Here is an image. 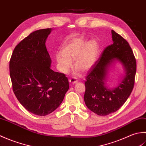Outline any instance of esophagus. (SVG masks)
Masks as SVG:
<instances>
[{"label": "esophagus", "instance_id": "esophagus-1", "mask_svg": "<svg viewBox=\"0 0 146 146\" xmlns=\"http://www.w3.org/2000/svg\"><path fill=\"white\" fill-rule=\"evenodd\" d=\"M69 82L70 83V84H75V83H76V82H78V80H76V78H74V77H73V78H71L70 80H69Z\"/></svg>", "mask_w": 146, "mask_h": 146}]
</instances>
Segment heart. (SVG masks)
I'll use <instances>...</instances> for the list:
<instances>
[{
	"mask_svg": "<svg viewBox=\"0 0 146 146\" xmlns=\"http://www.w3.org/2000/svg\"><path fill=\"white\" fill-rule=\"evenodd\" d=\"M98 44L95 41L86 44L83 39L71 41L62 48V54L56 55V59L62 73H66L72 66V60H75V66L82 71L89 70L94 66L98 53Z\"/></svg>",
	"mask_w": 146,
	"mask_h": 146,
	"instance_id": "1",
	"label": "heart"
}]
</instances>
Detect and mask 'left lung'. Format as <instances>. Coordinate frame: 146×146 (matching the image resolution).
<instances>
[{
    "instance_id": "8db88e82",
    "label": "left lung",
    "mask_w": 146,
    "mask_h": 146,
    "mask_svg": "<svg viewBox=\"0 0 146 146\" xmlns=\"http://www.w3.org/2000/svg\"><path fill=\"white\" fill-rule=\"evenodd\" d=\"M113 44L105 48L86 76L84 100L86 107L98 115L105 116L118 110L131 95L136 73V60L129 42L111 30ZM114 60L125 67L126 75L117 88L105 86L108 68Z\"/></svg>"
}]
</instances>
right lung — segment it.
I'll return each mask as SVG.
<instances>
[{
    "mask_svg": "<svg viewBox=\"0 0 146 146\" xmlns=\"http://www.w3.org/2000/svg\"><path fill=\"white\" fill-rule=\"evenodd\" d=\"M51 30L36 31L22 40L9 63L15 97L26 110L39 116L56 109L69 89L66 75L50 68L51 60L45 43Z\"/></svg>",
    "mask_w": 146,
    "mask_h": 146,
    "instance_id": "right-lung-1",
    "label": "right lung"
}]
</instances>
